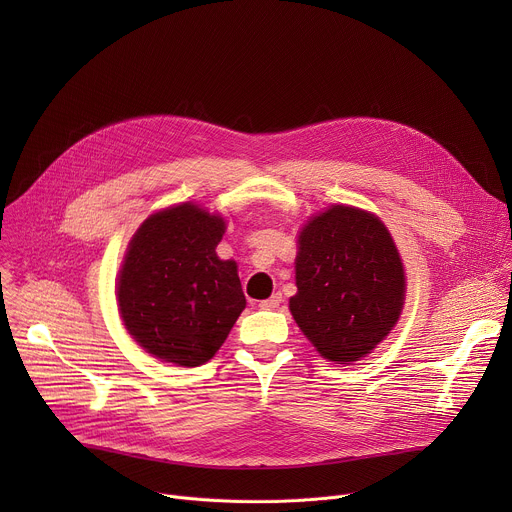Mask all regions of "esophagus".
I'll return each mask as SVG.
<instances>
[{"label": "esophagus", "mask_w": 512, "mask_h": 512, "mask_svg": "<svg viewBox=\"0 0 512 512\" xmlns=\"http://www.w3.org/2000/svg\"><path fill=\"white\" fill-rule=\"evenodd\" d=\"M279 304H281V294H273L271 298L259 302V308H261V310H275Z\"/></svg>", "instance_id": "obj_1"}]
</instances>
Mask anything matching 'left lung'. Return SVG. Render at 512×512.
<instances>
[{
  "label": "left lung",
  "mask_w": 512,
  "mask_h": 512,
  "mask_svg": "<svg viewBox=\"0 0 512 512\" xmlns=\"http://www.w3.org/2000/svg\"><path fill=\"white\" fill-rule=\"evenodd\" d=\"M298 294L289 312L326 360L367 356L397 324L405 269L379 216L334 204L312 216L298 237Z\"/></svg>",
  "instance_id": "8db88e82"
}]
</instances>
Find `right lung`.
Segmentation results:
<instances>
[{
    "label": "right lung",
    "instance_id": "add662e5",
    "mask_svg": "<svg viewBox=\"0 0 512 512\" xmlns=\"http://www.w3.org/2000/svg\"><path fill=\"white\" fill-rule=\"evenodd\" d=\"M227 223L184 202L143 221L119 279V314L133 340L178 367H200L247 306L237 263L216 255Z\"/></svg>",
    "mask_w": 512,
    "mask_h": 512
}]
</instances>
